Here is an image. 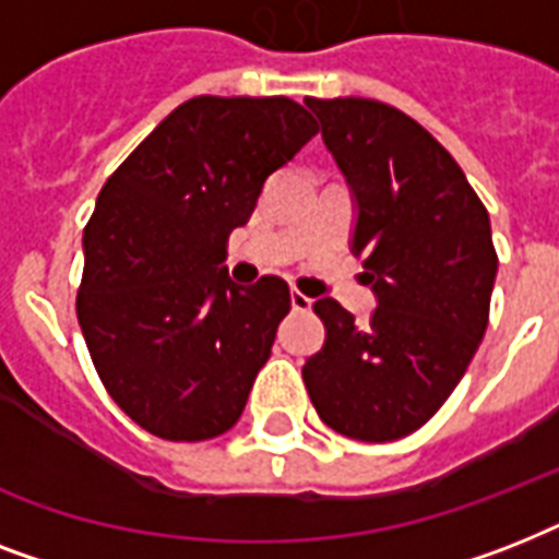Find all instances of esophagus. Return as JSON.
Here are the masks:
<instances>
[{"label": "esophagus", "instance_id": "1", "mask_svg": "<svg viewBox=\"0 0 559 559\" xmlns=\"http://www.w3.org/2000/svg\"><path fill=\"white\" fill-rule=\"evenodd\" d=\"M289 305H293V310H298V313H307V310L313 307V298H307L305 293L293 289V293H289Z\"/></svg>", "mask_w": 559, "mask_h": 559}]
</instances>
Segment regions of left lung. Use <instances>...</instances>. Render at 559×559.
Masks as SVG:
<instances>
[{"label": "left lung", "mask_w": 559, "mask_h": 559, "mask_svg": "<svg viewBox=\"0 0 559 559\" xmlns=\"http://www.w3.org/2000/svg\"><path fill=\"white\" fill-rule=\"evenodd\" d=\"M357 197L350 252L377 310L366 324L333 298L316 301L328 340L301 368L333 432L397 441L443 406L490 319L496 281L485 202L415 118L371 98H307Z\"/></svg>", "instance_id": "obj_1"}]
</instances>
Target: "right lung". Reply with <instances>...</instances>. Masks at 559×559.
<instances>
[{
  "instance_id": "add662e5",
  "label": "right lung",
  "mask_w": 559,
  "mask_h": 559,
  "mask_svg": "<svg viewBox=\"0 0 559 559\" xmlns=\"http://www.w3.org/2000/svg\"><path fill=\"white\" fill-rule=\"evenodd\" d=\"M316 130L284 95H200L100 188L83 228L78 322L109 397L156 438L209 441L243 412L289 287L278 275L237 287L219 263L266 177Z\"/></svg>"
}]
</instances>
